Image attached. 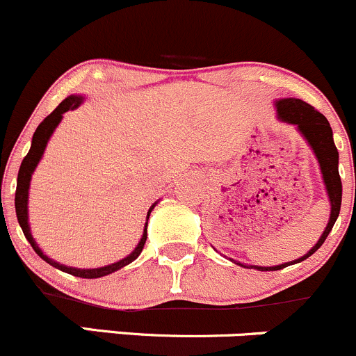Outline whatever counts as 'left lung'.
I'll list each match as a JSON object with an SVG mask.
<instances>
[{
    "label": "left lung",
    "mask_w": 356,
    "mask_h": 356,
    "mask_svg": "<svg viewBox=\"0 0 356 356\" xmlns=\"http://www.w3.org/2000/svg\"><path fill=\"white\" fill-rule=\"evenodd\" d=\"M277 106V115L283 122L293 123L298 127V130L302 131L303 137L307 138V142L310 144L312 151L317 156L318 164H321L322 178H324L325 188H327V195L331 199V218H329L327 226H325L324 233H322L321 240L317 241V245L312 247V250L309 254L303 255L302 259L293 260V262L281 264V266L274 267H255L259 270H280L288 267L289 264L302 262V260L309 259L314 252H317L321 248V245L324 243L327 234L331 233L332 226H334L336 219H338L339 211H341V195H343V185L341 178H339L338 171V149H336L334 140H332V130L331 124H329L325 116L322 113H318L317 109L312 108L310 104H307L302 99H281L276 102Z\"/></svg>",
    "instance_id": "left-lung-1"
}]
</instances>
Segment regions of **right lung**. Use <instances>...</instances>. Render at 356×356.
<instances>
[{"mask_svg":"<svg viewBox=\"0 0 356 356\" xmlns=\"http://www.w3.org/2000/svg\"><path fill=\"white\" fill-rule=\"evenodd\" d=\"M80 102H82V97H80V96H70V97L65 99V101H61L60 106H58V108L54 109L51 115H47L46 118H44V122L38 127V130L34 131L31 151H29L27 156L24 157V161H22V164H20V170H18L17 192H15V211H17V219H18V225H20L22 232H24L25 238H27L29 243L32 245V248H34L35 254H38L39 257H41L42 260H46V262L51 264L53 267H56V269L63 270V273L72 274V276L94 280V277L108 276V274H111V273H115V270L122 269V267L128 266L130 262H134V260L137 259L138 255H140L142 248H144V245H145V240H147V222H145L144 234H142L140 241H138V245H137V248H135V250L131 252L128 257L120 260V262L111 264V266L99 267V269H75V267L61 266V264L54 262L53 259H49L47 255H44L41 248H39L38 243L34 241V238H32L31 228H29V221H27L29 185H31L32 173H34V170H35V166H38L39 159H41V156H42L44 149H46V144H47V140H49L51 134H53V130L56 128V124L61 122V118H63V113L70 111V109H75L76 106L80 104ZM152 209H154V205L151 209H149V212H147V221H149V216H151Z\"/></svg>","mask_w":356,"mask_h":356,"instance_id":"1","label":"right lung"}]
</instances>
